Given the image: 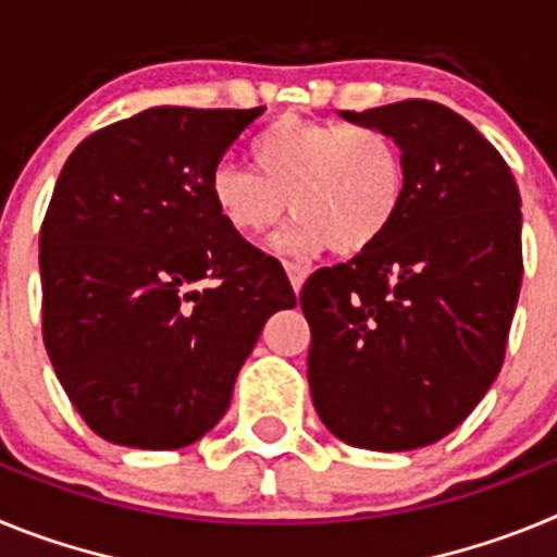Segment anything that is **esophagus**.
<instances>
[{
	"mask_svg": "<svg viewBox=\"0 0 557 557\" xmlns=\"http://www.w3.org/2000/svg\"><path fill=\"white\" fill-rule=\"evenodd\" d=\"M284 270H287V275H289V284H293V289H295V293H301L304 282H307V275H309V268H304V264L284 262Z\"/></svg>",
	"mask_w": 557,
	"mask_h": 557,
	"instance_id": "esophagus-1",
	"label": "esophagus"
}]
</instances>
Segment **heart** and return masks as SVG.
Masks as SVG:
<instances>
[{"label":"heart","instance_id":"1","mask_svg":"<svg viewBox=\"0 0 557 557\" xmlns=\"http://www.w3.org/2000/svg\"><path fill=\"white\" fill-rule=\"evenodd\" d=\"M249 166L211 172V203L239 236H262L287 214L284 250L366 253L385 239L407 198V159L379 125L282 116L256 133Z\"/></svg>","mask_w":557,"mask_h":557}]
</instances>
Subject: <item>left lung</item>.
<instances>
[{"label":"left lung","mask_w":557,"mask_h":557,"mask_svg":"<svg viewBox=\"0 0 557 557\" xmlns=\"http://www.w3.org/2000/svg\"><path fill=\"white\" fill-rule=\"evenodd\" d=\"M396 136L407 198L382 243L301 289L314 410L343 444L430 446L460 426L505 362L521 287V198L469 120L405 100L354 113Z\"/></svg>","instance_id":"1"}]
</instances>
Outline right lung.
<instances>
[{"label":"right lung","instance_id":"1","mask_svg":"<svg viewBox=\"0 0 557 557\" xmlns=\"http://www.w3.org/2000/svg\"><path fill=\"white\" fill-rule=\"evenodd\" d=\"M264 108H147L75 147L41 225V332L100 437L181 449L218 424L264 323L295 307L282 262L220 220L209 181Z\"/></svg>","mask_w":557,"mask_h":557}]
</instances>
